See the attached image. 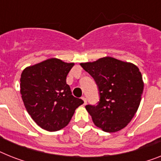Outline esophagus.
Here are the masks:
<instances>
[{"mask_svg":"<svg viewBox=\"0 0 161 161\" xmlns=\"http://www.w3.org/2000/svg\"><path fill=\"white\" fill-rule=\"evenodd\" d=\"M82 99H83V101H84V105H86V103H87V100H86V98L85 96H83L81 98Z\"/></svg>","mask_w":161,"mask_h":161,"instance_id":"34e87169","label":"esophagus"}]
</instances>
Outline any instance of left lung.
<instances>
[{
    "label": "left lung",
    "instance_id": "1",
    "mask_svg": "<svg viewBox=\"0 0 161 161\" xmlns=\"http://www.w3.org/2000/svg\"><path fill=\"white\" fill-rule=\"evenodd\" d=\"M80 66L99 88L98 104L86 106L95 126L106 132L124 128L137 111L143 93L142 75L137 66L111 57Z\"/></svg>",
    "mask_w": 161,
    "mask_h": 161
}]
</instances>
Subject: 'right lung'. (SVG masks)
I'll use <instances>...</instances> for the list:
<instances>
[{
    "label": "right lung",
    "mask_w": 161,
    "mask_h": 161,
    "mask_svg": "<svg viewBox=\"0 0 161 161\" xmlns=\"http://www.w3.org/2000/svg\"><path fill=\"white\" fill-rule=\"evenodd\" d=\"M73 66V62L50 58L28 66L21 74L20 94L25 108L42 129H62L84 103L71 95L66 84V75Z\"/></svg>",
    "instance_id": "obj_1"
}]
</instances>
